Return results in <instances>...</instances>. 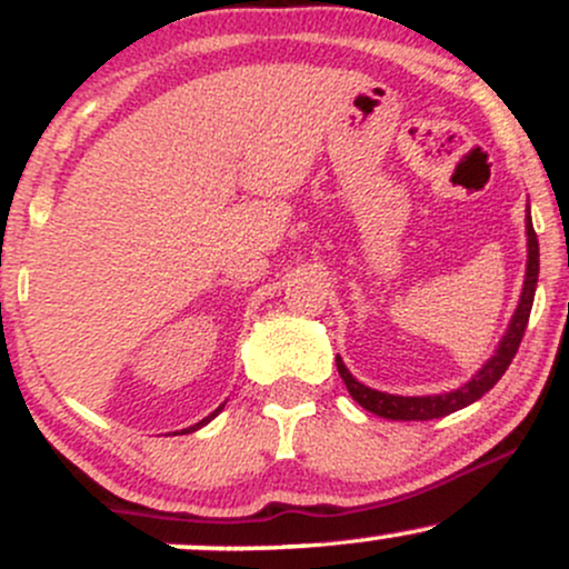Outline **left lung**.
<instances>
[{
    "instance_id": "left-lung-1",
    "label": "left lung",
    "mask_w": 569,
    "mask_h": 569,
    "mask_svg": "<svg viewBox=\"0 0 569 569\" xmlns=\"http://www.w3.org/2000/svg\"><path fill=\"white\" fill-rule=\"evenodd\" d=\"M527 272H525V286H521L519 305H516L511 321H508L506 335L500 337L498 348L492 356L481 363V369L476 371L468 382H462L460 388L449 390V393H433V396H393L382 393V390L369 388V385L358 382L350 375V369L345 367L342 358L337 356V371L342 377L345 388L352 396V401L361 403L363 409L371 415L385 417V420H436V417L452 415L457 409L471 407L473 401H479L489 388H495V382L506 375L508 363L513 361L516 350H519L521 337H525L527 321H530L535 289H538V272H540V251H538V234L532 230V217H530V202H527Z\"/></svg>"
}]
</instances>
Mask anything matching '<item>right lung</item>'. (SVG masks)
<instances>
[{
  "instance_id": "obj_1",
  "label": "right lung",
  "mask_w": 569,
  "mask_h": 569,
  "mask_svg": "<svg viewBox=\"0 0 569 569\" xmlns=\"http://www.w3.org/2000/svg\"><path fill=\"white\" fill-rule=\"evenodd\" d=\"M224 403H227V401H224ZM224 403H219V407H217V409H213V411H211V415H208V417H202V420H200V422H194V426H192V428H187V430H198V428H202V426H208V422H211V420H213V417H217V415H219V411H221V409H224Z\"/></svg>"
}]
</instances>
